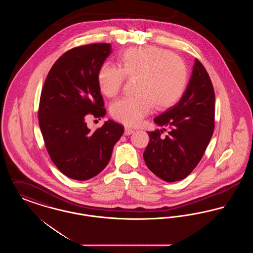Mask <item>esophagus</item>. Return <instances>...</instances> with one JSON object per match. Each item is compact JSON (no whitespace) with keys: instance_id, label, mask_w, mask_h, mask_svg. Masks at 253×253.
<instances>
[{"instance_id":"1","label":"esophagus","mask_w":253,"mask_h":253,"mask_svg":"<svg viewBox=\"0 0 253 253\" xmlns=\"http://www.w3.org/2000/svg\"><path fill=\"white\" fill-rule=\"evenodd\" d=\"M133 129L132 128H129V127H125V131H124V134L125 135H130V134H132V132H133Z\"/></svg>"}]
</instances>
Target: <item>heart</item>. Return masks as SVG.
Returning <instances> with one entry per match:
<instances>
[{"instance_id": "obj_1", "label": "heart", "mask_w": 253, "mask_h": 253, "mask_svg": "<svg viewBox=\"0 0 253 253\" xmlns=\"http://www.w3.org/2000/svg\"><path fill=\"white\" fill-rule=\"evenodd\" d=\"M127 78H136V96L114 102L111 115L128 126L138 125L156 105L167 109L175 104L188 84V69L178 56L156 46L137 47L125 51L120 58V67L103 63L97 72V84L104 96H117Z\"/></svg>"}]
</instances>
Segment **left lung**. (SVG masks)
<instances>
[{
    "mask_svg": "<svg viewBox=\"0 0 253 253\" xmlns=\"http://www.w3.org/2000/svg\"><path fill=\"white\" fill-rule=\"evenodd\" d=\"M214 90L203 64L195 59L188 86L179 101L155 118L158 126L148 132L143 157L149 169L166 182L186 178L204 155L214 130Z\"/></svg>",
    "mask_w": 253,
    "mask_h": 253,
    "instance_id": "1",
    "label": "left lung"
}]
</instances>
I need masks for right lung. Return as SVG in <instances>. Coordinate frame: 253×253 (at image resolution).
Listing matches in <instances>:
<instances>
[{
  "label": "right lung",
  "mask_w": 253,
  "mask_h": 253,
  "mask_svg": "<svg viewBox=\"0 0 253 253\" xmlns=\"http://www.w3.org/2000/svg\"><path fill=\"white\" fill-rule=\"evenodd\" d=\"M111 53L110 43L67 51L52 66L42 90L39 124L46 150L57 168L75 180H88L105 168L124 132L111 120L91 132L85 121L89 115L99 120L106 115L96 77Z\"/></svg>",
  "instance_id": "add662e5"
}]
</instances>
